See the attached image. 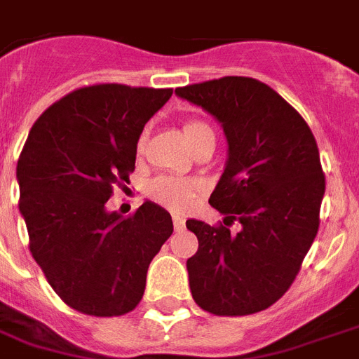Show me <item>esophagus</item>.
<instances>
[{"label": "esophagus", "mask_w": 359, "mask_h": 359, "mask_svg": "<svg viewBox=\"0 0 359 359\" xmlns=\"http://www.w3.org/2000/svg\"><path fill=\"white\" fill-rule=\"evenodd\" d=\"M186 225V219L182 218V216H179V214H173V227L177 231H182L184 229Z\"/></svg>", "instance_id": "esophagus-1"}]
</instances>
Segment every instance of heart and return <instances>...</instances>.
<instances>
[{
	"label": "heart",
	"instance_id": "heart-1",
	"mask_svg": "<svg viewBox=\"0 0 359 359\" xmlns=\"http://www.w3.org/2000/svg\"><path fill=\"white\" fill-rule=\"evenodd\" d=\"M186 141L190 147L196 143L201 135L214 134L212 126L203 119H188L182 126ZM145 143V134L141 135L140 147ZM199 182L188 179H179V177H160L152 180L149 186V196L163 207L173 208V210H188L194 205L197 194H199Z\"/></svg>",
	"mask_w": 359,
	"mask_h": 359
}]
</instances>
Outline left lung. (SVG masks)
<instances>
[{
  "mask_svg": "<svg viewBox=\"0 0 359 359\" xmlns=\"http://www.w3.org/2000/svg\"><path fill=\"white\" fill-rule=\"evenodd\" d=\"M175 93L222 123L227 165L208 199L223 224L188 219L199 250L188 259L194 300L218 317L262 311L289 290L320 224L324 179L311 128L272 87L225 76ZM243 229L231 233L229 224Z\"/></svg>",
  "mask_w": 359,
  "mask_h": 359,
  "instance_id": "8db88e82",
  "label": "left lung"
}]
</instances>
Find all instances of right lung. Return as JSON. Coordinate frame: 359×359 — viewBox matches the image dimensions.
Here are the masks:
<instances>
[{
  "label": "right lung",
  "instance_id": "add662e5",
  "mask_svg": "<svg viewBox=\"0 0 359 359\" xmlns=\"http://www.w3.org/2000/svg\"><path fill=\"white\" fill-rule=\"evenodd\" d=\"M173 89L95 83L70 91L35 121L16 179L29 251L55 294L91 317H121L145 292L147 270L173 233L169 212L145 201L108 212L135 169L143 126Z\"/></svg>",
  "mask_w": 359,
  "mask_h": 359
}]
</instances>
